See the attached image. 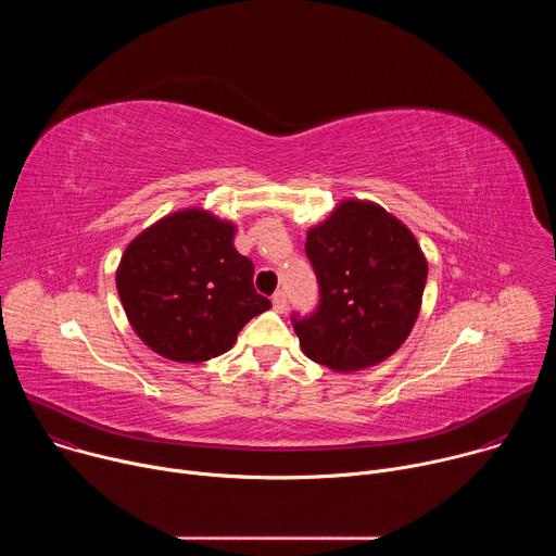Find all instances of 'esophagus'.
I'll list each match as a JSON object with an SVG mask.
<instances>
[{
    "instance_id": "obj_1",
    "label": "esophagus",
    "mask_w": 556,
    "mask_h": 556,
    "mask_svg": "<svg viewBox=\"0 0 556 556\" xmlns=\"http://www.w3.org/2000/svg\"><path fill=\"white\" fill-rule=\"evenodd\" d=\"M273 307H275L277 312H286V309H288V296H286L283 290H277V292L273 294Z\"/></svg>"
}]
</instances>
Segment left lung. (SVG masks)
Wrapping results in <instances>:
<instances>
[{
  "instance_id": "left-lung-1",
  "label": "left lung",
  "mask_w": 556,
  "mask_h": 556,
  "mask_svg": "<svg viewBox=\"0 0 556 556\" xmlns=\"http://www.w3.org/2000/svg\"><path fill=\"white\" fill-rule=\"evenodd\" d=\"M305 255L319 305L292 314L303 354L337 371H356L399 350L420 312L427 260L414 232L374 202L345 200L307 230Z\"/></svg>"
}]
</instances>
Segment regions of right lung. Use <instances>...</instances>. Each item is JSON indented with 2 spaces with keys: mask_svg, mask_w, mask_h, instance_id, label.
I'll return each instance as SVG.
<instances>
[{
  "mask_svg": "<svg viewBox=\"0 0 556 556\" xmlns=\"http://www.w3.org/2000/svg\"><path fill=\"white\" fill-rule=\"evenodd\" d=\"M235 226L202 208L157 219L125 249L116 288L140 341L169 361L202 363L232 348L270 301L232 247Z\"/></svg>",
  "mask_w": 556,
  "mask_h": 556,
  "instance_id": "add662e5",
  "label": "right lung"
}]
</instances>
